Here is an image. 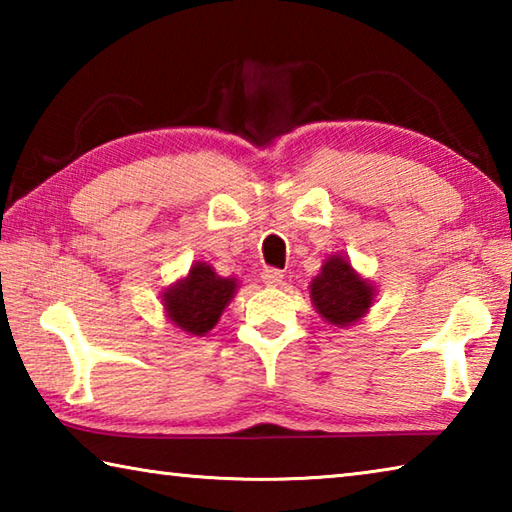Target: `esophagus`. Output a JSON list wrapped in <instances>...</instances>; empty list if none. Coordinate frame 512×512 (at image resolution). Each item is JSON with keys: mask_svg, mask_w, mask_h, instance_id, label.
I'll return each instance as SVG.
<instances>
[{"mask_svg": "<svg viewBox=\"0 0 512 512\" xmlns=\"http://www.w3.org/2000/svg\"><path fill=\"white\" fill-rule=\"evenodd\" d=\"M262 280H264L266 287H280L282 280H284V273L277 271V268H264Z\"/></svg>", "mask_w": 512, "mask_h": 512, "instance_id": "obj_1", "label": "esophagus"}]
</instances>
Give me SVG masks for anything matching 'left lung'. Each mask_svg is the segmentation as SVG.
I'll return each mask as SVG.
<instances>
[{
	"label": "left lung",
	"instance_id": "left-lung-1",
	"mask_svg": "<svg viewBox=\"0 0 512 512\" xmlns=\"http://www.w3.org/2000/svg\"><path fill=\"white\" fill-rule=\"evenodd\" d=\"M311 302L329 325L348 327L368 314L375 289L354 271L343 255L325 259L320 273L309 284Z\"/></svg>",
	"mask_w": 512,
	"mask_h": 512
}]
</instances>
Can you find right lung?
<instances>
[{"mask_svg":"<svg viewBox=\"0 0 512 512\" xmlns=\"http://www.w3.org/2000/svg\"><path fill=\"white\" fill-rule=\"evenodd\" d=\"M235 277H221L210 264L196 262L187 277L164 289L167 318L185 334L205 336L219 323L223 309L235 298Z\"/></svg>","mask_w":512,"mask_h":512,"instance_id":"obj_1","label":"right lung"}]
</instances>
